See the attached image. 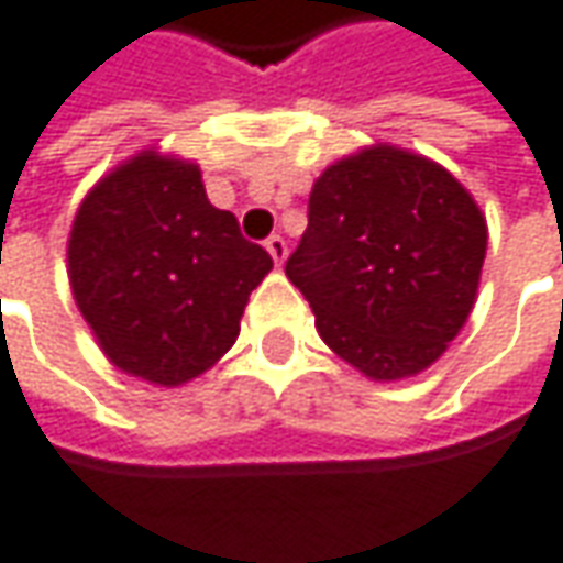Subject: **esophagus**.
<instances>
[{
  "label": "esophagus",
  "mask_w": 563,
  "mask_h": 563,
  "mask_svg": "<svg viewBox=\"0 0 563 563\" xmlns=\"http://www.w3.org/2000/svg\"><path fill=\"white\" fill-rule=\"evenodd\" d=\"M264 249L271 252V258H274V264H283L286 262V240L283 236H267V243H264Z\"/></svg>",
  "instance_id": "esophagus-1"
}]
</instances>
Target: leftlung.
I'll return each instance as SVG.
<instances>
[{"label": "left lung", "mask_w": 563, "mask_h": 563, "mask_svg": "<svg viewBox=\"0 0 563 563\" xmlns=\"http://www.w3.org/2000/svg\"><path fill=\"white\" fill-rule=\"evenodd\" d=\"M486 218L437 162L377 143L330 165L286 277L342 361L371 379L420 374L471 314Z\"/></svg>", "instance_id": "obj_1"}]
</instances>
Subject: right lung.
<instances>
[{"label":"right lung","instance_id":"1","mask_svg":"<svg viewBox=\"0 0 563 563\" xmlns=\"http://www.w3.org/2000/svg\"><path fill=\"white\" fill-rule=\"evenodd\" d=\"M274 267L202 170L146 148L87 192L68 240L74 301L114 367L155 386L205 374L240 336L252 289Z\"/></svg>","mask_w":563,"mask_h":563}]
</instances>
